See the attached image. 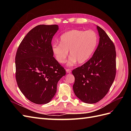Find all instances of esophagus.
Here are the masks:
<instances>
[{
    "label": "esophagus",
    "instance_id": "esophagus-1",
    "mask_svg": "<svg viewBox=\"0 0 131 131\" xmlns=\"http://www.w3.org/2000/svg\"><path fill=\"white\" fill-rule=\"evenodd\" d=\"M66 72L67 73H70L71 72V70L70 69H66Z\"/></svg>",
    "mask_w": 131,
    "mask_h": 131
}]
</instances>
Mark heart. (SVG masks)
I'll list each match as a JSON object with an SVG mask.
<instances>
[{"instance_id": "1", "label": "heart", "mask_w": 131, "mask_h": 131, "mask_svg": "<svg viewBox=\"0 0 131 131\" xmlns=\"http://www.w3.org/2000/svg\"><path fill=\"white\" fill-rule=\"evenodd\" d=\"M98 43L97 34L92 30H82L73 29L63 34L60 37V43H55L52 46V50L56 60L63 64L67 57L68 65L72 66L78 62L85 63L92 56Z\"/></svg>"}]
</instances>
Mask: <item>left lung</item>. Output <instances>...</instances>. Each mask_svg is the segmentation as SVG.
<instances>
[{
	"label": "left lung",
	"instance_id": "left-lung-1",
	"mask_svg": "<svg viewBox=\"0 0 131 131\" xmlns=\"http://www.w3.org/2000/svg\"><path fill=\"white\" fill-rule=\"evenodd\" d=\"M100 41L92 57L74 69L75 94L86 103L93 104L103 98L112 86L116 75V51L112 40L97 26Z\"/></svg>",
	"mask_w": 131,
	"mask_h": 131
}]
</instances>
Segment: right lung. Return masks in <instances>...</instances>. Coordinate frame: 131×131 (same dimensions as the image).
<instances>
[{"instance_id":"1","label":"right lung","mask_w":131,"mask_h":131,"mask_svg":"<svg viewBox=\"0 0 131 131\" xmlns=\"http://www.w3.org/2000/svg\"><path fill=\"white\" fill-rule=\"evenodd\" d=\"M58 26L40 25L31 29L19 44L15 57L16 79L23 95L34 103H48L66 75L53 57L51 41Z\"/></svg>"}]
</instances>
